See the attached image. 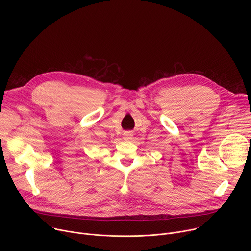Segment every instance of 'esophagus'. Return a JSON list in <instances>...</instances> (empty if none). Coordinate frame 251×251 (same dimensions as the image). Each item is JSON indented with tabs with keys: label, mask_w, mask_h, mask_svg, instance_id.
Returning <instances> with one entry per match:
<instances>
[{
	"label": "esophagus",
	"mask_w": 251,
	"mask_h": 251,
	"mask_svg": "<svg viewBox=\"0 0 251 251\" xmlns=\"http://www.w3.org/2000/svg\"><path fill=\"white\" fill-rule=\"evenodd\" d=\"M123 135H124L125 140H130L133 137V132L132 131H125Z\"/></svg>",
	"instance_id": "34e87169"
}]
</instances>
